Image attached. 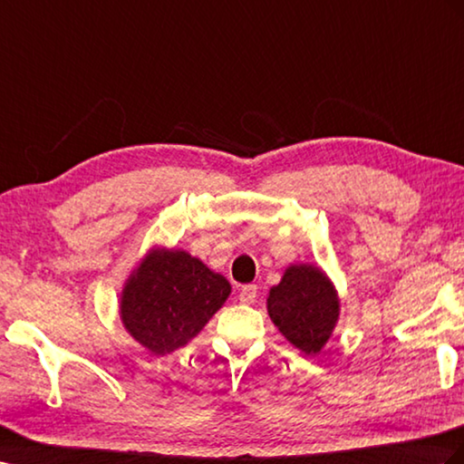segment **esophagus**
<instances>
[{
    "mask_svg": "<svg viewBox=\"0 0 464 464\" xmlns=\"http://www.w3.org/2000/svg\"><path fill=\"white\" fill-rule=\"evenodd\" d=\"M257 296V286L256 285H244L240 289V303L242 304H252Z\"/></svg>",
    "mask_w": 464,
    "mask_h": 464,
    "instance_id": "1",
    "label": "esophagus"
}]
</instances>
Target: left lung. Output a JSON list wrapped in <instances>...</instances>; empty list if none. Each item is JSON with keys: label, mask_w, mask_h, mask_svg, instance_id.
<instances>
[{"label": "left lung", "mask_w": 464, "mask_h": 464, "mask_svg": "<svg viewBox=\"0 0 464 464\" xmlns=\"http://www.w3.org/2000/svg\"><path fill=\"white\" fill-rule=\"evenodd\" d=\"M267 312L286 342L306 355H318L340 320V296L318 266L295 263L269 289Z\"/></svg>", "instance_id": "1"}]
</instances>
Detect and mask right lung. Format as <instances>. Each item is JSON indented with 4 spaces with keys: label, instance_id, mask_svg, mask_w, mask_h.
I'll use <instances>...</instances> for the list:
<instances>
[{
    "label": "right lung",
    "instance_id": "add662e5",
    "mask_svg": "<svg viewBox=\"0 0 464 464\" xmlns=\"http://www.w3.org/2000/svg\"><path fill=\"white\" fill-rule=\"evenodd\" d=\"M227 277L185 249L152 247L124 281V330L154 355L189 343L230 296Z\"/></svg>",
    "mask_w": 464,
    "mask_h": 464
}]
</instances>
